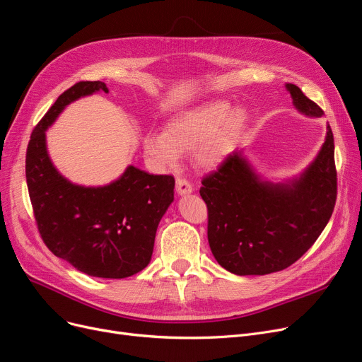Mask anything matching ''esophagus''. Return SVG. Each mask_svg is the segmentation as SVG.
<instances>
[{
	"label": "esophagus",
	"instance_id": "obj_1",
	"mask_svg": "<svg viewBox=\"0 0 362 362\" xmlns=\"http://www.w3.org/2000/svg\"><path fill=\"white\" fill-rule=\"evenodd\" d=\"M176 191L179 195H186L192 192V185L186 177H177L176 179Z\"/></svg>",
	"mask_w": 362,
	"mask_h": 362
}]
</instances>
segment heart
I'll list each match as a JSON object with an SVG mask.
<instances>
[{
	"instance_id": "obj_1",
	"label": "heart",
	"mask_w": 362,
	"mask_h": 362,
	"mask_svg": "<svg viewBox=\"0 0 362 362\" xmlns=\"http://www.w3.org/2000/svg\"><path fill=\"white\" fill-rule=\"evenodd\" d=\"M245 124L243 109L226 102H214L182 112L167 121L164 134L149 133L144 137V149L158 167H175L180 153L195 151L202 167H216L229 152Z\"/></svg>"
}]
</instances>
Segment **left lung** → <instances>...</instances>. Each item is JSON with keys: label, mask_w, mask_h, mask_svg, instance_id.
<instances>
[{"label": "left lung", "mask_w": 362, "mask_h": 362, "mask_svg": "<svg viewBox=\"0 0 362 362\" xmlns=\"http://www.w3.org/2000/svg\"><path fill=\"white\" fill-rule=\"evenodd\" d=\"M298 111L322 109L287 84ZM207 204V237L220 266L237 275H266L288 268L318 240L337 198L334 139L327 127L317 160L291 185L260 182L241 152H232L201 180Z\"/></svg>", "instance_id": "left-lung-1"}]
</instances>
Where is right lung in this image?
I'll use <instances>...</instances> for the list:
<instances>
[{
  "label": "right lung",
  "instance_id": "right-lung-1",
  "mask_svg": "<svg viewBox=\"0 0 362 362\" xmlns=\"http://www.w3.org/2000/svg\"><path fill=\"white\" fill-rule=\"evenodd\" d=\"M107 87L80 81L64 91L30 134L26 183L35 222L52 253L91 276L127 278L145 269L156 228L175 198V177L130 165L114 183L72 185L53 167L45 130L66 105Z\"/></svg>",
  "mask_w": 362,
  "mask_h": 362
}]
</instances>
